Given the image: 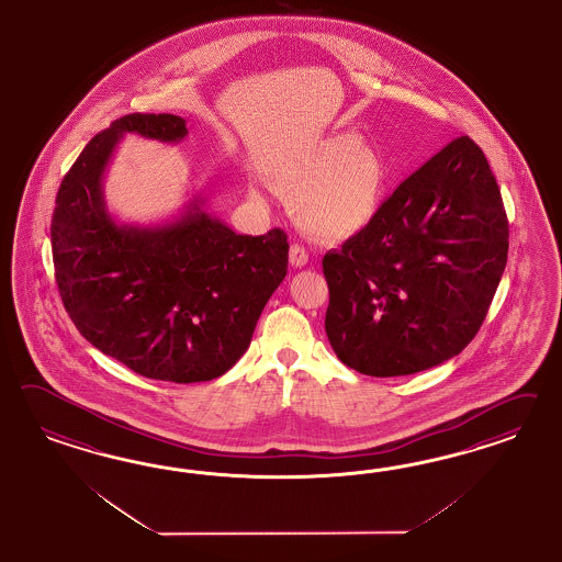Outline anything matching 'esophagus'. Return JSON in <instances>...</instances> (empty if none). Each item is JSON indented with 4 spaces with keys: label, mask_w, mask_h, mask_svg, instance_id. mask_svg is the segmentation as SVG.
<instances>
[{
    "label": "esophagus",
    "mask_w": 562,
    "mask_h": 562,
    "mask_svg": "<svg viewBox=\"0 0 562 562\" xmlns=\"http://www.w3.org/2000/svg\"><path fill=\"white\" fill-rule=\"evenodd\" d=\"M290 263L294 268H305L306 263H308V254H306L303 245H299V243L290 245Z\"/></svg>",
    "instance_id": "obj_1"
}]
</instances>
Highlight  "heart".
I'll list each match as a JSON object with an SVG mask.
<instances>
[{"instance_id":"b5f03b06","label":"heart","mask_w":562,"mask_h":562,"mask_svg":"<svg viewBox=\"0 0 562 562\" xmlns=\"http://www.w3.org/2000/svg\"><path fill=\"white\" fill-rule=\"evenodd\" d=\"M278 183L296 195L294 214L306 231L319 237H350L376 212L383 165L362 139L338 134L296 154L278 172Z\"/></svg>"}]
</instances>
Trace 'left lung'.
<instances>
[{"instance_id": "left-lung-1", "label": "left lung", "mask_w": 562, "mask_h": 562, "mask_svg": "<svg viewBox=\"0 0 562 562\" xmlns=\"http://www.w3.org/2000/svg\"><path fill=\"white\" fill-rule=\"evenodd\" d=\"M509 222L491 165L456 137L324 257L325 334L371 376L437 367L474 340L507 266Z\"/></svg>"}]
</instances>
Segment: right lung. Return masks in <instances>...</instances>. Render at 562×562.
I'll return each mask as SVG.
<instances>
[{
    "label": "right lung",
    "instance_id": "add662e5",
    "mask_svg": "<svg viewBox=\"0 0 562 562\" xmlns=\"http://www.w3.org/2000/svg\"><path fill=\"white\" fill-rule=\"evenodd\" d=\"M125 134L177 144L179 115H125L86 144L57 191L53 266L64 306L102 355L134 373L200 383L226 373L249 348L257 319L286 276V233L237 235L195 195L156 226L109 214L102 177Z\"/></svg>",
    "mask_w": 562,
    "mask_h": 562
}]
</instances>
